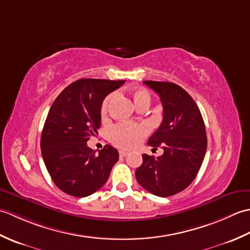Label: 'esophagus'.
<instances>
[{
    "mask_svg": "<svg viewBox=\"0 0 250 250\" xmlns=\"http://www.w3.org/2000/svg\"><path fill=\"white\" fill-rule=\"evenodd\" d=\"M128 151H125V150H120L119 151V155H120V157H125L126 155H128Z\"/></svg>",
    "mask_w": 250,
    "mask_h": 250,
    "instance_id": "obj_1",
    "label": "esophagus"
}]
</instances>
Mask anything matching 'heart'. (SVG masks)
<instances>
[{"label": "heart", "mask_w": 250, "mask_h": 250, "mask_svg": "<svg viewBox=\"0 0 250 250\" xmlns=\"http://www.w3.org/2000/svg\"><path fill=\"white\" fill-rule=\"evenodd\" d=\"M114 97L115 93H110L105 98L102 106H101V115L106 116L107 114L109 104ZM133 100L136 106L145 102L150 104V94L144 89H137L133 92ZM148 131L149 129L146 125L120 122V124L111 126L108 131V139L116 146L125 148V149H131V148H134L141 144L142 141L148 134Z\"/></svg>", "instance_id": "obj_1"}]
</instances>
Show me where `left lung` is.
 Returning a JSON list of instances; mask_svg holds the SVG:
<instances>
[{"label":"left lung","instance_id":"left-lung-1","mask_svg":"<svg viewBox=\"0 0 250 250\" xmlns=\"http://www.w3.org/2000/svg\"><path fill=\"white\" fill-rule=\"evenodd\" d=\"M160 97L163 120L148 140V145L163 149L155 158L143 155L135 176L150 193L167 198L186 189L193 182L203 162L207 137L201 111L190 94L168 82H144Z\"/></svg>","mask_w":250,"mask_h":250}]
</instances>
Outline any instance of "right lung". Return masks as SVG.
I'll return each instance as SVG.
<instances>
[{
    "label": "right lung",
    "mask_w": 250,
    "mask_h": 250,
    "mask_svg": "<svg viewBox=\"0 0 250 250\" xmlns=\"http://www.w3.org/2000/svg\"><path fill=\"white\" fill-rule=\"evenodd\" d=\"M125 81L83 78L58 95L47 115L41 149L47 171L60 190L76 198L94 193L107 182L119 153L110 145L99 153L87 146L101 125V106Z\"/></svg>",
    "instance_id": "add662e5"
}]
</instances>
